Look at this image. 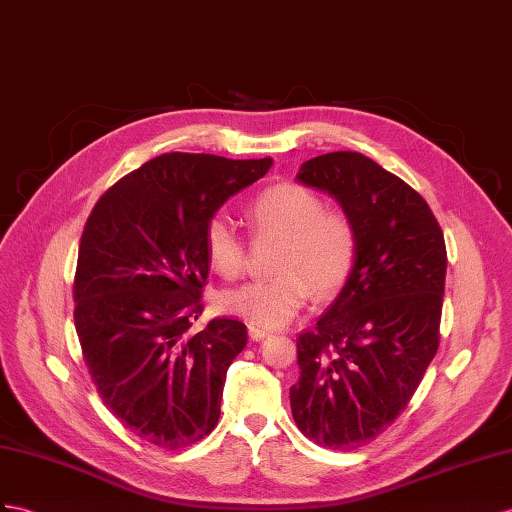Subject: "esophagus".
Returning a JSON list of instances; mask_svg holds the SVG:
<instances>
[{
    "label": "esophagus",
    "instance_id": "34e87169",
    "mask_svg": "<svg viewBox=\"0 0 512 512\" xmlns=\"http://www.w3.org/2000/svg\"><path fill=\"white\" fill-rule=\"evenodd\" d=\"M248 335H251L253 342H259V339H266L270 337L272 333L268 329H261V326H255V324H248Z\"/></svg>",
    "mask_w": 512,
    "mask_h": 512
}]
</instances>
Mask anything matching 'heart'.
<instances>
[{
  "mask_svg": "<svg viewBox=\"0 0 512 512\" xmlns=\"http://www.w3.org/2000/svg\"><path fill=\"white\" fill-rule=\"evenodd\" d=\"M257 238L279 240L272 268L277 277L253 281L218 296V309L259 326H279L316 298L342 290L357 266L359 231L344 209L326 207L316 192L283 183L261 192L248 205ZM205 255L222 279H238L246 246L225 218L205 227Z\"/></svg>",
  "mask_w": 512,
  "mask_h": 512,
  "instance_id": "heart-1",
  "label": "heart"
}]
</instances>
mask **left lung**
Returning <instances> with one entry per match:
<instances>
[{
    "label": "left lung",
    "mask_w": 512,
    "mask_h": 512,
    "mask_svg": "<svg viewBox=\"0 0 512 512\" xmlns=\"http://www.w3.org/2000/svg\"><path fill=\"white\" fill-rule=\"evenodd\" d=\"M298 179L342 203L359 257L329 311L296 339L292 415L313 443L357 450L396 422L437 355L448 253L422 194L363 153L318 155Z\"/></svg>",
    "instance_id": "obj_1"
}]
</instances>
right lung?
Masks as SVG:
<instances>
[{
	"instance_id": "right-lung-1",
	"label": "right lung",
	"mask_w": 512,
	"mask_h": 512,
	"mask_svg": "<svg viewBox=\"0 0 512 512\" xmlns=\"http://www.w3.org/2000/svg\"><path fill=\"white\" fill-rule=\"evenodd\" d=\"M272 166L164 153L103 192L77 255L73 320L103 404L142 441L181 450L214 430L246 326L203 313L205 227Z\"/></svg>"
}]
</instances>
